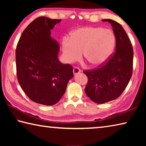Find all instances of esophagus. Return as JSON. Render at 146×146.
<instances>
[{"label":"esophagus","instance_id":"34e87169","mask_svg":"<svg viewBox=\"0 0 146 146\" xmlns=\"http://www.w3.org/2000/svg\"><path fill=\"white\" fill-rule=\"evenodd\" d=\"M80 70L78 68L75 67V68H73V74L75 75H77V74H78V73H80Z\"/></svg>","mask_w":146,"mask_h":146}]
</instances>
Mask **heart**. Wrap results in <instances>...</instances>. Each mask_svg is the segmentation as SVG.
Segmentation results:
<instances>
[{
	"label": "heart",
	"mask_w": 146,
	"mask_h": 146,
	"mask_svg": "<svg viewBox=\"0 0 146 146\" xmlns=\"http://www.w3.org/2000/svg\"><path fill=\"white\" fill-rule=\"evenodd\" d=\"M115 46V37L109 29L100 27H84L75 29L70 37L62 39L63 57L67 63L80 60L83 51L84 58L89 65L98 67L107 62Z\"/></svg>",
	"instance_id": "heart-1"
}]
</instances>
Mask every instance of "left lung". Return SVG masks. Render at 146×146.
Here are the masks:
<instances>
[{
	"mask_svg": "<svg viewBox=\"0 0 146 146\" xmlns=\"http://www.w3.org/2000/svg\"><path fill=\"white\" fill-rule=\"evenodd\" d=\"M113 27L116 38L115 53L107 63L93 70L84 71L88 78L85 93L94 102L104 104L117 98L132 75L133 50L126 32L119 23L103 19Z\"/></svg>",
	"mask_w": 146,
	"mask_h": 146,
	"instance_id": "1",
	"label": "left lung"
}]
</instances>
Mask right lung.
Returning <instances> with one entry per match:
<instances>
[{
  "instance_id": "right-lung-1",
  "label": "right lung",
  "mask_w": 146,
  "mask_h": 146,
  "mask_svg": "<svg viewBox=\"0 0 146 146\" xmlns=\"http://www.w3.org/2000/svg\"><path fill=\"white\" fill-rule=\"evenodd\" d=\"M61 21L36 19L24 29L17 46L19 83L26 95L40 104L57 103L73 77L72 66L59 61V45L51 36V30Z\"/></svg>"
}]
</instances>
